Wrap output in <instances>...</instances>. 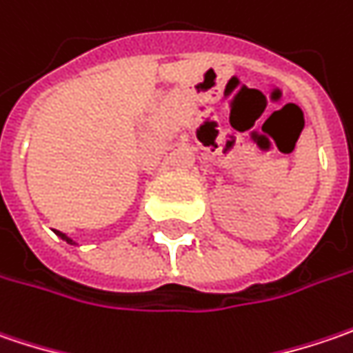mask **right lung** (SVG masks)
Instances as JSON below:
<instances>
[{
	"mask_svg": "<svg viewBox=\"0 0 353 353\" xmlns=\"http://www.w3.org/2000/svg\"><path fill=\"white\" fill-rule=\"evenodd\" d=\"M54 233H57V235H59V237L63 239V241H67V243H69V245H77V243H74V241H72V239H70V237H67V235H65V233H61V231H54Z\"/></svg>",
	"mask_w": 353,
	"mask_h": 353,
	"instance_id": "1",
	"label": "right lung"
}]
</instances>
